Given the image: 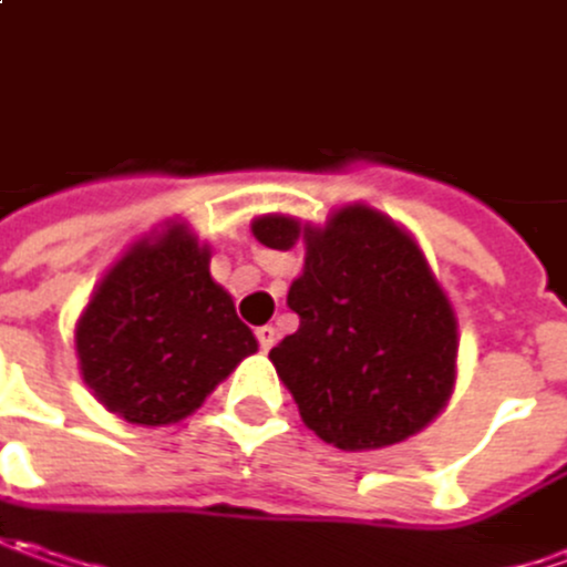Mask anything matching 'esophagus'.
<instances>
[{
  "mask_svg": "<svg viewBox=\"0 0 567 567\" xmlns=\"http://www.w3.org/2000/svg\"><path fill=\"white\" fill-rule=\"evenodd\" d=\"M276 339H279V332H276L272 326H260V329H257V342H260L264 351H269V348L276 344Z\"/></svg>",
  "mask_w": 567,
  "mask_h": 567,
  "instance_id": "obj_1",
  "label": "esophagus"
}]
</instances>
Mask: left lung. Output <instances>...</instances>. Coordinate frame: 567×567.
Here are the masks:
<instances>
[{"mask_svg":"<svg viewBox=\"0 0 567 567\" xmlns=\"http://www.w3.org/2000/svg\"><path fill=\"white\" fill-rule=\"evenodd\" d=\"M254 235L272 250L307 245L288 291L301 326L269 361L320 440L382 449L440 414L455 382L458 326L411 235L370 206H344L326 228L264 216Z\"/></svg>","mask_w":567,"mask_h":567,"instance_id":"obj_1","label":"left lung"}]
</instances>
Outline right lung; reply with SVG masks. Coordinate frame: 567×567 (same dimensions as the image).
<instances>
[{"label": "right lung", "instance_id": "right-lung-1", "mask_svg": "<svg viewBox=\"0 0 567 567\" xmlns=\"http://www.w3.org/2000/svg\"><path fill=\"white\" fill-rule=\"evenodd\" d=\"M74 344L93 395L141 426L194 414L257 351L231 295L209 276V250L185 225H172L153 245H134L109 269Z\"/></svg>", "mask_w": 567, "mask_h": 567}]
</instances>
